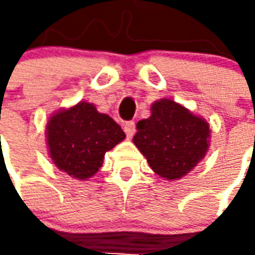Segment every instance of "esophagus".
<instances>
[{"mask_svg":"<svg viewBox=\"0 0 255 255\" xmlns=\"http://www.w3.org/2000/svg\"><path fill=\"white\" fill-rule=\"evenodd\" d=\"M123 128H124V131L127 133L128 138H132L133 133H135V123L133 122H126L123 124Z\"/></svg>","mask_w":255,"mask_h":255,"instance_id":"1","label":"esophagus"}]
</instances>
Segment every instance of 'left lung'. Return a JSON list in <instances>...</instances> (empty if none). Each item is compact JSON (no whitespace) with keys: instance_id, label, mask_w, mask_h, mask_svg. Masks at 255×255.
<instances>
[{"instance_id":"left-lung-1","label":"left lung","mask_w":255,"mask_h":255,"mask_svg":"<svg viewBox=\"0 0 255 255\" xmlns=\"http://www.w3.org/2000/svg\"><path fill=\"white\" fill-rule=\"evenodd\" d=\"M136 129L135 146L150 168L168 180L187 175L209 147L208 123L172 100L154 102L151 116L138 122Z\"/></svg>"}]
</instances>
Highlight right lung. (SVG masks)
<instances>
[{
	"label": "right lung",
	"mask_w": 255,
	"mask_h": 255,
	"mask_svg": "<svg viewBox=\"0 0 255 255\" xmlns=\"http://www.w3.org/2000/svg\"><path fill=\"white\" fill-rule=\"evenodd\" d=\"M54 165L75 179H89L100 171L108 150L126 138L112 117L98 113L89 102L53 115L46 128Z\"/></svg>",
	"instance_id": "obj_1"
}]
</instances>
